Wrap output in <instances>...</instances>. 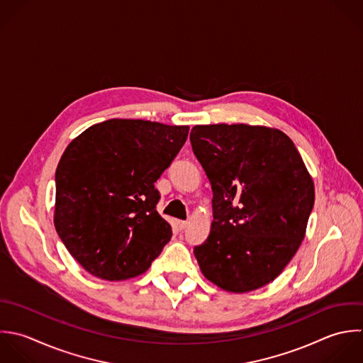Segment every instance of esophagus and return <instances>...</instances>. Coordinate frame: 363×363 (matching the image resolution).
I'll list each match as a JSON object with an SVG mask.
<instances>
[{
  "label": "esophagus",
  "mask_w": 363,
  "mask_h": 363,
  "mask_svg": "<svg viewBox=\"0 0 363 363\" xmlns=\"http://www.w3.org/2000/svg\"><path fill=\"white\" fill-rule=\"evenodd\" d=\"M177 226H178L179 230H184V229L188 226V222H186V220H178V222H177Z\"/></svg>",
  "instance_id": "34e87169"
}]
</instances>
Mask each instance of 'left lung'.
I'll list each match as a JSON object with an SVG mask.
<instances>
[{
	"label": "left lung",
	"instance_id": "obj_1",
	"mask_svg": "<svg viewBox=\"0 0 363 363\" xmlns=\"http://www.w3.org/2000/svg\"><path fill=\"white\" fill-rule=\"evenodd\" d=\"M189 138L213 192L211 233L194 249L201 272L232 293L264 287L297 253L314 206L298 150L263 125H195Z\"/></svg>",
	"mask_w": 363,
	"mask_h": 363
}]
</instances>
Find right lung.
<instances>
[{
  "label": "right lung",
  "instance_id": "add662e5",
  "mask_svg": "<svg viewBox=\"0 0 363 363\" xmlns=\"http://www.w3.org/2000/svg\"><path fill=\"white\" fill-rule=\"evenodd\" d=\"M188 125L111 118L77 135L55 174L56 232L90 274L135 277L169 242L155 182L186 141Z\"/></svg>",
  "mask_w": 363,
  "mask_h": 363
}]
</instances>
